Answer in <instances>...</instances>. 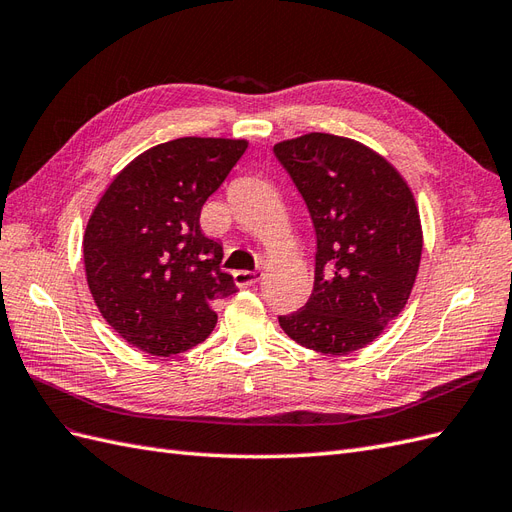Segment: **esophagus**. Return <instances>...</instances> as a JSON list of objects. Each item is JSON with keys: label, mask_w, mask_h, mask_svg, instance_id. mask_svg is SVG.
I'll use <instances>...</instances> for the list:
<instances>
[{"label": "esophagus", "mask_w": 512, "mask_h": 512, "mask_svg": "<svg viewBox=\"0 0 512 512\" xmlns=\"http://www.w3.org/2000/svg\"><path fill=\"white\" fill-rule=\"evenodd\" d=\"M261 279V272H255V270H238L233 272V281H236L238 287H253L257 281Z\"/></svg>", "instance_id": "esophagus-1"}]
</instances>
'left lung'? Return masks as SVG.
I'll return each instance as SVG.
<instances>
[{
    "label": "left lung",
    "instance_id": "left-lung-1",
    "mask_svg": "<svg viewBox=\"0 0 512 512\" xmlns=\"http://www.w3.org/2000/svg\"><path fill=\"white\" fill-rule=\"evenodd\" d=\"M315 227V281L287 337L341 356L375 341L412 294L422 229L410 186L358 141L311 133L274 145Z\"/></svg>",
    "mask_w": 512,
    "mask_h": 512
}]
</instances>
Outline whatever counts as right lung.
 I'll list each match as a JSON object with an SVG mask.
<instances>
[{
    "label": "right lung",
    "instance_id": "right-lung-1",
    "mask_svg": "<svg viewBox=\"0 0 512 512\" xmlns=\"http://www.w3.org/2000/svg\"><path fill=\"white\" fill-rule=\"evenodd\" d=\"M244 150L242 139L154 145L98 201L83 238L87 285L107 324L141 352L173 356L206 341L212 302L238 291L199 216Z\"/></svg>",
    "mask_w": 512,
    "mask_h": 512
}]
</instances>
